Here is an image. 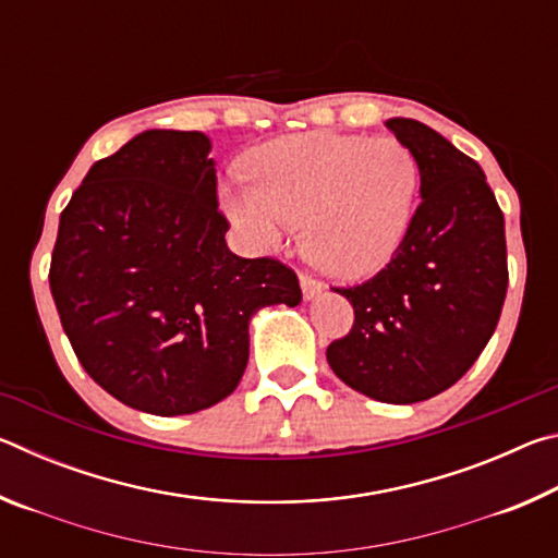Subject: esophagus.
Returning <instances> with one entry per match:
<instances>
[{"mask_svg":"<svg viewBox=\"0 0 558 558\" xmlns=\"http://www.w3.org/2000/svg\"><path fill=\"white\" fill-rule=\"evenodd\" d=\"M300 288H302V295L310 300L323 290V282H319L315 276H310V272H300Z\"/></svg>","mask_w":558,"mask_h":558,"instance_id":"1","label":"esophagus"}]
</instances>
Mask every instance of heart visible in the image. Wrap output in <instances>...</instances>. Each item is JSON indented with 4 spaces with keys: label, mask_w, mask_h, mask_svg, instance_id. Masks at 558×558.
I'll use <instances>...</instances> for the list:
<instances>
[{
    "label": "heart",
    "mask_w": 558,
    "mask_h": 558,
    "mask_svg": "<svg viewBox=\"0 0 558 558\" xmlns=\"http://www.w3.org/2000/svg\"><path fill=\"white\" fill-rule=\"evenodd\" d=\"M245 182L223 189V209L260 251L307 223L310 258L342 278H362L391 260L409 233L418 162L393 137L335 132L278 137L245 159Z\"/></svg>",
    "instance_id": "obj_1"
}]
</instances>
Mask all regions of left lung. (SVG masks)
<instances>
[{
  "label": "left lung",
  "instance_id": "obj_1",
  "mask_svg": "<svg viewBox=\"0 0 558 558\" xmlns=\"http://www.w3.org/2000/svg\"><path fill=\"white\" fill-rule=\"evenodd\" d=\"M386 128L418 162L421 204L386 268L335 288L354 325L327 362L369 399L415 403L450 389L495 332L509 282L505 216L480 165L436 130L411 118Z\"/></svg>",
  "mask_w": 558,
  "mask_h": 558
}]
</instances>
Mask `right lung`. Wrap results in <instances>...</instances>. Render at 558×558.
I'll list each match as a JSON object with an SVG mask.
<instances>
[{
  "label": "right lung",
  "instance_id": "right-lung-1",
  "mask_svg": "<svg viewBox=\"0 0 558 558\" xmlns=\"http://www.w3.org/2000/svg\"><path fill=\"white\" fill-rule=\"evenodd\" d=\"M211 143L147 130L98 159L61 211L49 286L83 369L130 409L194 413L248 364V323L302 300L278 258L226 245Z\"/></svg>",
  "mask_w": 558,
  "mask_h": 558
}]
</instances>
